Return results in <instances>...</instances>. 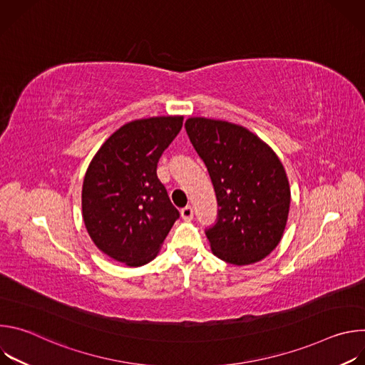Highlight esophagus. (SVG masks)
Here are the masks:
<instances>
[{
  "mask_svg": "<svg viewBox=\"0 0 365 365\" xmlns=\"http://www.w3.org/2000/svg\"><path fill=\"white\" fill-rule=\"evenodd\" d=\"M180 217L183 221H192L193 220V207L190 205L185 206L183 210L180 211Z\"/></svg>",
  "mask_w": 365,
  "mask_h": 365,
  "instance_id": "esophagus-1",
  "label": "esophagus"
}]
</instances>
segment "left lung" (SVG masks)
I'll use <instances>...</instances> for the list:
<instances>
[{
    "instance_id": "left-lung-1",
    "label": "left lung",
    "mask_w": 365,
    "mask_h": 365,
    "mask_svg": "<svg viewBox=\"0 0 365 365\" xmlns=\"http://www.w3.org/2000/svg\"><path fill=\"white\" fill-rule=\"evenodd\" d=\"M186 133L211 176L217 222L206 228L212 252L235 266L267 257L280 242L290 207V186L277 154L250 130L193 117Z\"/></svg>"
}]
</instances>
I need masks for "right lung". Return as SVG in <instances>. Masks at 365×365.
<instances>
[{
    "label": "right lung",
    "instance_id": "obj_1",
    "mask_svg": "<svg viewBox=\"0 0 365 365\" xmlns=\"http://www.w3.org/2000/svg\"><path fill=\"white\" fill-rule=\"evenodd\" d=\"M182 125L180 115L124 124L101 145L86 170V231L102 252L130 267L151 262L179 218L155 170Z\"/></svg>",
    "mask_w": 365,
    "mask_h": 365
}]
</instances>
